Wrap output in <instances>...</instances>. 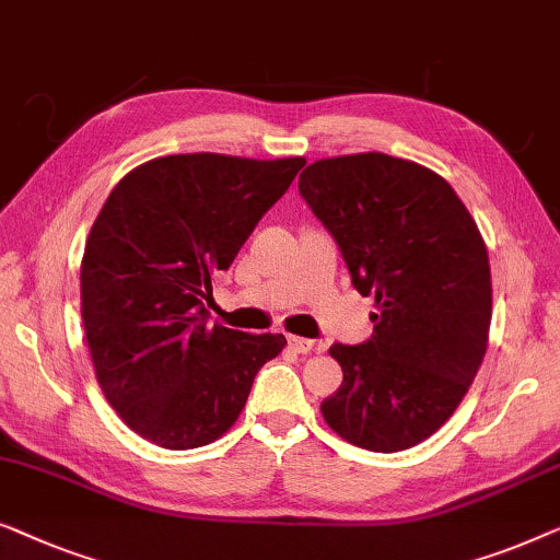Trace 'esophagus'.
I'll list each match as a JSON object with an SVG mask.
<instances>
[{
  "label": "esophagus",
  "instance_id": "obj_1",
  "mask_svg": "<svg viewBox=\"0 0 560 560\" xmlns=\"http://www.w3.org/2000/svg\"><path fill=\"white\" fill-rule=\"evenodd\" d=\"M289 345H291V350L302 352V355H306V352H312V350H317V342L306 340V337H296V335L289 337Z\"/></svg>",
  "mask_w": 560,
  "mask_h": 560
}]
</instances>
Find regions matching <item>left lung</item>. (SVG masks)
<instances>
[{
  "instance_id": "8db88e82",
  "label": "left lung",
  "mask_w": 560,
  "mask_h": 560,
  "mask_svg": "<svg viewBox=\"0 0 560 560\" xmlns=\"http://www.w3.org/2000/svg\"><path fill=\"white\" fill-rule=\"evenodd\" d=\"M299 192L377 310L368 342L329 348L342 385L322 416L370 452L421 444L452 419L485 360L492 277L482 233L444 177L383 152L312 162Z\"/></svg>"
}]
</instances>
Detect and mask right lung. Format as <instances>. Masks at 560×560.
<instances>
[{"mask_svg":"<svg viewBox=\"0 0 560 560\" xmlns=\"http://www.w3.org/2000/svg\"><path fill=\"white\" fill-rule=\"evenodd\" d=\"M304 156H156L119 179L85 241L81 317L96 381L121 421L156 446L212 444L238 421L283 335L210 325L225 271Z\"/></svg>","mask_w":560,"mask_h":560,"instance_id":"add662e5","label":"right lung"}]
</instances>
